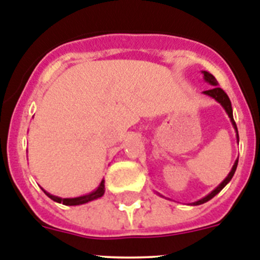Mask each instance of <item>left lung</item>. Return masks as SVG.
<instances>
[{
    "label": "left lung",
    "instance_id": "left-lung-1",
    "mask_svg": "<svg viewBox=\"0 0 260 260\" xmlns=\"http://www.w3.org/2000/svg\"><path fill=\"white\" fill-rule=\"evenodd\" d=\"M203 73H204V78H205V81L209 82L210 84H213V86H214L212 89H208V91H205V92H204V93L208 94V96H210V97H213V99H215V100H217L218 103H219L220 105H222L223 108H224V110L227 111V114H229V116H230V119H231L232 124H234L235 129H236V132H237L236 123H235L234 115H232V106H231V101H230V97L227 96V93H225V92L223 91L222 88H219V87L217 86L218 82H217V79H215L214 75L210 74V73H208V72H203ZM237 141H239V133H237ZM237 163H239V160H236V161H235L234 167H232V169H231V172H230L229 176L225 177L224 181H223L222 183H220V185L218 186V187L215 188L214 191H212V192H210L209 195L205 196V198L201 199V200H199V201H196V203H193V205H200V204L207 203V201H209L210 199L214 198V196L217 195V193L219 192V191L222 190V188L224 187V186L227 185V183H229L230 181H231V178H232V177H234L235 172H236Z\"/></svg>",
    "mask_w": 260,
    "mask_h": 260
}]
</instances>
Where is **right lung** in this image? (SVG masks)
Wrapping results in <instances>:
<instances>
[{
    "label": "right lung",
    "instance_id": "obj_1",
    "mask_svg": "<svg viewBox=\"0 0 260 260\" xmlns=\"http://www.w3.org/2000/svg\"><path fill=\"white\" fill-rule=\"evenodd\" d=\"M43 192L48 196L50 199H52L53 201H56V203H62L64 205H81V204H86L88 201L94 200V199H99L104 195L105 192V185H104V181H101L100 186L97 187V190H94L93 192L88 193V195H84V196H79V198H74V199H61V198H57V196H53L51 193L46 192L43 190Z\"/></svg>",
    "mask_w": 260,
    "mask_h": 260
}]
</instances>
